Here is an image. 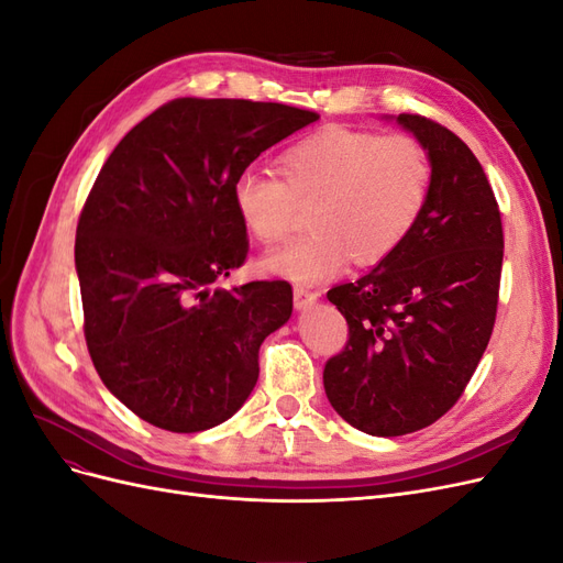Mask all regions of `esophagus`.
<instances>
[{"mask_svg":"<svg viewBox=\"0 0 563 563\" xmlns=\"http://www.w3.org/2000/svg\"><path fill=\"white\" fill-rule=\"evenodd\" d=\"M317 298H319V291H310L308 286H296L294 288V300H296V308L298 310H305V308H308V305L317 302Z\"/></svg>","mask_w":563,"mask_h":563,"instance_id":"esophagus-1","label":"esophagus"}]
</instances>
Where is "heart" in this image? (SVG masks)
Listing matches in <instances>:
<instances>
[{
  "instance_id": "1",
  "label": "heart",
  "mask_w": 563,
  "mask_h": 563,
  "mask_svg": "<svg viewBox=\"0 0 563 563\" xmlns=\"http://www.w3.org/2000/svg\"><path fill=\"white\" fill-rule=\"evenodd\" d=\"M279 178L244 172L232 185L234 211L263 244L294 232L310 207V232L265 261L275 275L317 284L350 258L373 265L395 253L428 207L434 166L413 135L327 126L286 147Z\"/></svg>"
}]
</instances>
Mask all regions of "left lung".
I'll return each mask as SVG.
<instances>
[{
    "label": "left lung",
    "instance_id": "obj_1",
    "mask_svg": "<svg viewBox=\"0 0 563 563\" xmlns=\"http://www.w3.org/2000/svg\"><path fill=\"white\" fill-rule=\"evenodd\" d=\"M397 122L432 157L428 207L395 253L327 294L347 319V343L323 366V389L340 418L373 437L418 432L463 397L496 323L505 246L472 150L422 114Z\"/></svg>",
    "mask_w": 563,
    "mask_h": 563
}]
</instances>
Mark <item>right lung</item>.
<instances>
[{"mask_svg": "<svg viewBox=\"0 0 563 563\" xmlns=\"http://www.w3.org/2000/svg\"><path fill=\"white\" fill-rule=\"evenodd\" d=\"M319 114L242 98H176L135 124L84 201L75 265L100 380L145 422L201 432L240 411L263 340L288 321V282L209 286L242 267L232 185Z\"/></svg>", "mask_w": 563, "mask_h": 563, "instance_id": "right-lung-1", "label": "right lung"}]
</instances>
